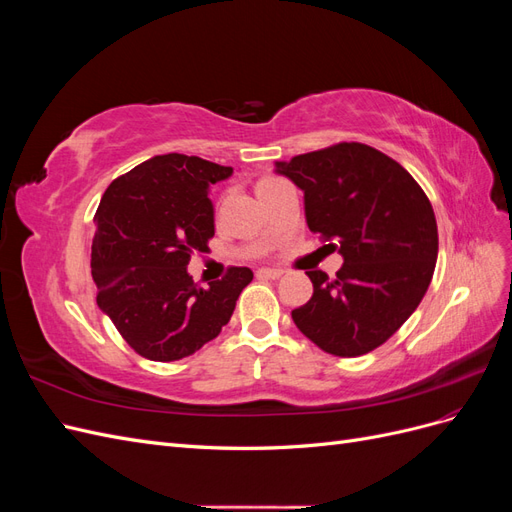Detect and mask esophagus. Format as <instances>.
Instances as JSON below:
<instances>
[{"label":"esophagus","mask_w":512,"mask_h":512,"mask_svg":"<svg viewBox=\"0 0 512 512\" xmlns=\"http://www.w3.org/2000/svg\"><path fill=\"white\" fill-rule=\"evenodd\" d=\"M256 275L258 277H265V280H280V277L284 275V271L282 269H260Z\"/></svg>","instance_id":"1"}]
</instances>
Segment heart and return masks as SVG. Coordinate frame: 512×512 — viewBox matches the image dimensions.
Segmentation results:
<instances>
[{
	"mask_svg": "<svg viewBox=\"0 0 512 512\" xmlns=\"http://www.w3.org/2000/svg\"><path fill=\"white\" fill-rule=\"evenodd\" d=\"M275 183H280V179H275V177H262V179L256 183V192H258V194L265 192V190H269L271 185H275Z\"/></svg>",
	"mask_w": 512,
	"mask_h": 512,
	"instance_id": "b5f03b06",
	"label": "heart"
}]
</instances>
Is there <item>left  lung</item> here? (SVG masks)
I'll list each match as a JSON object with an SVG mask.
<instances>
[{"instance_id": "obj_1", "label": "left lung", "mask_w": 512, "mask_h": 512, "mask_svg": "<svg viewBox=\"0 0 512 512\" xmlns=\"http://www.w3.org/2000/svg\"><path fill=\"white\" fill-rule=\"evenodd\" d=\"M305 194L307 226L344 265L305 271L314 294L292 309L299 331L324 352L361 356L382 346L425 297L438 260V224L408 170L363 143L275 162Z\"/></svg>"}]
</instances>
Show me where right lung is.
Instances as JSON below:
<instances>
[{
    "instance_id": "obj_1",
    "label": "right lung",
    "mask_w": 512,
    "mask_h": 512,
    "mask_svg": "<svg viewBox=\"0 0 512 512\" xmlns=\"http://www.w3.org/2000/svg\"><path fill=\"white\" fill-rule=\"evenodd\" d=\"M230 175V166L166 153L117 177L100 200L91 243L96 301L149 361H179L218 337L252 282L247 267H230L209 288L188 273L215 232L209 185Z\"/></svg>"
}]
</instances>
